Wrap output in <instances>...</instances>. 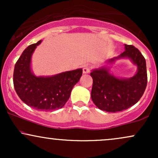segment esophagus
<instances>
[{"label": "esophagus", "instance_id": "34e87169", "mask_svg": "<svg viewBox=\"0 0 158 158\" xmlns=\"http://www.w3.org/2000/svg\"><path fill=\"white\" fill-rule=\"evenodd\" d=\"M90 65H88V64H86V65H85L84 67H83V73H90Z\"/></svg>", "mask_w": 158, "mask_h": 158}]
</instances>
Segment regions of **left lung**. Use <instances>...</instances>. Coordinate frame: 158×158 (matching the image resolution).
Listing matches in <instances>:
<instances>
[{"label":"left lung","mask_w":158,"mask_h":158,"mask_svg":"<svg viewBox=\"0 0 158 158\" xmlns=\"http://www.w3.org/2000/svg\"><path fill=\"white\" fill-rule=\"evenodd\" d=\"M125 48L120 56L108 61L113 62L119 58H129L138 68L135 77L128 79H118L110 75L106 68L94 70L90 73L93 78L91 99L97 108L105 111L114 113L128 109L138 102L147 85L145 58L133 45L125 44Z\"/></svg>","instance_id":"8db88e82"}]
</instances>
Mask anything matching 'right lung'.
<instances>
[{
  "mask_svg": "<svg viewBox=\"0 0 158 158\" xmlns=\"http://www.w3.org/2000/svg\"><path fill=\"white\" fill-rule=\"evenodd\" d=\"M41 41L27 47L15 63L14 88L27 106L39 110H56L62 108L68 100L73 86L82 75V69L49 77L34 76L30 70V61L32 52Z\"/></svg>",
  "mask_w": 158,
  "mask_h": 158,
  "instance_id": "obj_1",
  "label": "right lung"
}]
</instances>
